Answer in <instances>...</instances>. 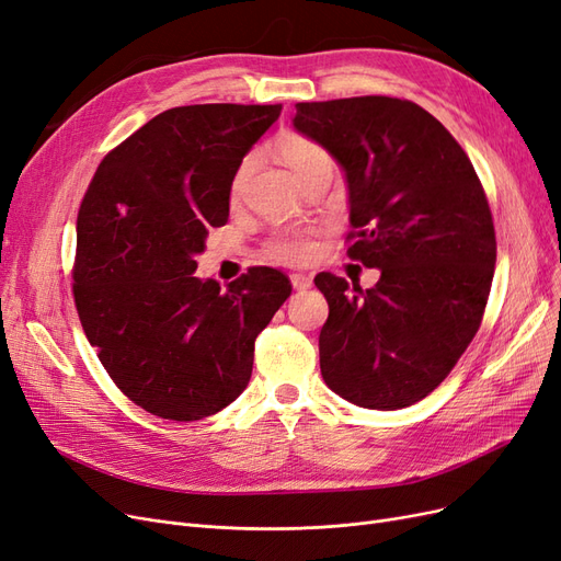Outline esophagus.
<instances>
[{
    "label": "esophagus",
    "mask_w": 561,
    "mask_h": 561,
    "mask_svg": "<svg viewBox=\"0 0 561 561\" xmlns=\"http://www.w3.org/2000/svg\"><path fill=\"white\" fill-rule=\"evenodd\" d=\"M290 283H293V287H295L297 293H304V290H309V287L313 285V278L309 274H293Z\"/></svg>",
    "instance_id": "1"
}]
</instances>
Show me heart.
I'll return each mask as SVG.
<instances>
[{
    "instance_id": "heart-1",
    "label": "heart",
    "mask_w": 561,
    "mask_h": 561,
    "mask_svg": "<svg viewBox=\"0 0 561 561\" xmlns=\"http://www.w3.org/2000/svg\"><path fill=\"white\" fill-rule=\"evenodd\" d=\"M278 154L297 178L313 171L318 165H332V159L325 149L307 138H299V135H285V138L278 142ZM248 173H250V161H245L241 165L239 175H236L233 194L241 192ZM316 248L318 245L311 231H293V233L278 236V239L271 243L268 254L278 262L299 264V262H309L316 254Z\"/></svg>"
}]
</instances>
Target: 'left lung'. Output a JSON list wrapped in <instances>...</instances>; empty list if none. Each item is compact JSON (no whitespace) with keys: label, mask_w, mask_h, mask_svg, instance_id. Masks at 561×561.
Returning a JSON list of instances; mask_svg holds the SVG:
<instances>
[{"label":"left lung","mask_w":561,"mask_h":561,"mask_svg":"<svg viewBox=\"0 0 561 561\" xmlns=\"http://www.w3.org/2000/svg\"><path fill=\"white\" fill-rule=\"evenodd\" d=\"M293 126L344 171L348 254L381 274L367 290L316 276L330 307L322 379L365 410H402L443 383L480 328L496 264L482 184L451 133L410 100L299 103Z\"/></svg>","instance_id":"left-lung-1"}]
</instances>
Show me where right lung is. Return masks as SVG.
<instances>
[{
    "instance_id": "add662e5",
    "label": "right lung",
    "mask_w": 561,
    "mask_h": 561,
    "mask_svg": "<svg viewBox=\"0 0 561 561\" xmlns=\"http://www.w3.org/2000/svg\"><path fill=\"white\" fill-rule=\"evenodd\" d=\"M283 105L165 110L103 159L77 217L75 301L112 381L149 414L196 421L252 375L254 339L290 297L257 266L219 287L196 278L231 182Z\"/></svg>"
}]
</instances>
